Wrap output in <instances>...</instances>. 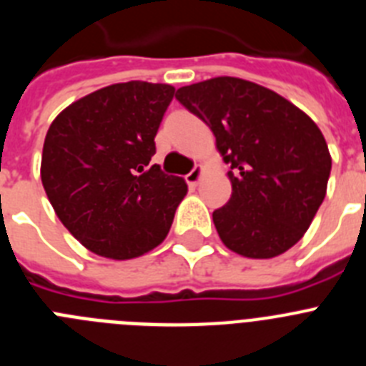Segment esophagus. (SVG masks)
Instances as JSON below:
<instances>
[{
  "instance_id": "34e87169",
  "label": "esophagus",
  "mask_w": 366,
  "mask_h": 366,
  "mask_svg": "<svg viewBox=\"0 0 366 366\" xmlns=\"http://www.w3.org/2000/svg\"><path fill=\"white\" fill-rule=\"evenodd\" d=\"M202 177H203V167L202 164H196V167H194L192 170L187 174L185 179H187V183H189V187H196L199 181H202Z\"/></svg>"
}]
</instances>
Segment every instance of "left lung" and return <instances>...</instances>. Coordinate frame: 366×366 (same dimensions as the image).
<instances>
[{
    "mask_svg": "<svg viewBox=\"0 0 366 366\" xmlns=\"http://www.w3.org/2000/svg\"><path fill=\"white\" fill-rule=\"evenodd\" d=\"M176 99L211 128L231 164V199L212 212L223 245L247 258L286 253L326 196L332 155L319 126L279 93L236 76L183 86Z\"/></svg>",
    "mask_w": 366,
    "mask_h": 366,
    "instance_id": "left-lung-1",
    "label": "left lung"
}]
</instances>
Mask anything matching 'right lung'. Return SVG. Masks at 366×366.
I'll return each instance as SVG.
<instances>
[{"instance_id":"1","label":"right lung","mask_w":366,"mask_h":366,"mask_svg":"<svg viewBox=\"0 0 366 366\" xmlns=\"http://www.w3.org/2000/svg\"><path fill=\"white\" fill-rule=\"evenodd\" d=\"M174 93L168 84H112L51 122L40 167L45 194L67 231L99 257L130 260L157 247L187 196L183 177L150 164Z\"/></svg>"}]
</instances>
